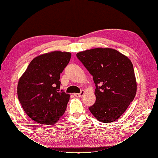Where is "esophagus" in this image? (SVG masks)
<instances>
[{"label": "esophagus", "instance_id": "obj_1", "mask_svg": "<svg viewBox=\"0 0 158 158\" xmlns=\"http://www.w3.org/2000/svg\"><path fill=\"white\" fill-rule=\"evenodd\" d=\"M84 94V90H81L80 93H76V94H74V96H75V97H77V98L82 97Z\"/></svg>", "mask_w": 158, "mask_h": 158}]
</instances>
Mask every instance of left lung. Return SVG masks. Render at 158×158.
<instances>
[{"label": "left lung", "instance_id": "8db88e82", "mask_svg": "<svg viewBox=\"0 0 158 158\" xmlns=\"http://www.w3.org/2000/svg\"><path fill=\"white\" fill-rule=\"evenodd\" d=\"M76 56L93 76L96 101L89 107L102 123L116 121L133 101L136 82L133 65L127 56L110 48L80 52Z\"/></svg>", "mask_w": 158, "mask_h": 158}]
</instances>
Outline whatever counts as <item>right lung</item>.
<instances>
[{
	"mask_svg": "<svg viewBox=\"0 0 158 158\" xmlns=\"http://www.w3.org/2000/svg\"><path fill=\"white\" fill-rule=\"evenodd\" d=\"M68 52L53 51L38 56L19 80L18 97L32 120L52 125L64 113L70 95L60 90V74L70 60Z\"/></svg>",
	"mask_w": 158,
	"mask_h": 158,
	"instance_id": "add662e5",
	"label": "right lung"
}]
</instances>
